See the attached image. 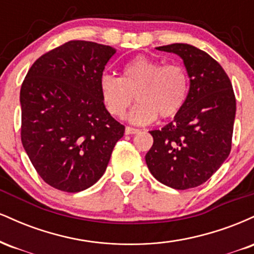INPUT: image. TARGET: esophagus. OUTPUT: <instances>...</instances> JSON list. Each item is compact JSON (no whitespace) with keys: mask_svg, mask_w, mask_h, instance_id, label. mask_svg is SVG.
Instances as JSON below:
<instances>
[{"mask_svg":"<svg viewBox=\"0 0 254 254\" xmlns=\"http://www.w3.org/2000/svg\"><path fill=\"white\" fill-rule=\"evenodd\" d=\"M139 130L136 129V127H125V133L127 135H135V133H138Z\"/></svg>","mask_w":254,"mask_h":254,"instance_id":"34e87169","label":"esophagus"}]
</instances>
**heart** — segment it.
<instances>
[{"label":"heart","mask_w":254,"mask_h":254,"mask_svg":"<svg viewBox=\"0 0 254 254\" xmlns=\"http://www.w3.org/2000/svg\"><path fill=\"white\" fill-rule=\"evenodd\" d=\"M106 109L112 116L123 118L133 100L138 105L130 119L136 124H149L156 117L174 118L183 109L189 94V75L179 63L141 56L127 63L122 77L103 74L99 81Z\"/></svg>","instance_id":"b5f03b06"}]
</instances>
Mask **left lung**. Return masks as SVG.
<instances>
[{
    "mask_svg": "<svg viewBox=\"0 0 254 254\" xmlns=\"http://www.w3.org/2000/svg\"><path fill=\"white\" fill-rule=\"evenodd\" d=\"M184 61L190 89L182 111L160 130L145 155L150 173L176 190L197 188L216 172L232 149L234 90L228 75L211 56L189 44L159 46Z\"/></svg>",
    "mask_w": 254,
    "mask_h": 254,
    "instance_id": "left-lung-1",
    "label": "left lung"
}]
</instances>
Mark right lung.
Instances as JSON below:
<instances>
[{
    "label": "right lung",
    "instance_id": "right-lung-1",
    "mask_svg": "<svg viewBox=\"0 0 254 254\" xmlns=\"http://www.w3.org/2000/svg\"><path fill=\"white\" fill-rule=\"evenodd\" d=\"M115 54L103 44L70 40L38 58L22 82V145L38 174L57 190L94 185L124 135L99 86Z\"/></svg>",
    "mask_w": 254,
    "mask_h": 254
}]
</instances>
